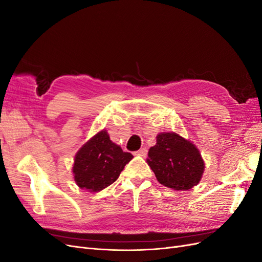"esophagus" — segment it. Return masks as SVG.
I'll list each match as a JSON object with an SVG mask.
<instances>
[{"instance_id": "1", "label": "esophagus", "mask_w": 262, "mask_h": 262, "mask_svg": "<svg viewBox=\"0 0 262 262\" xmlns=\"http://www.w3.org/2000/svg\"><path fill=\"white\" fill-rule=\"evenodd\" d=\"M137 155L141 156V157H145L147 155V149L146 148H141L137 152Z\"/></svg>"}]
</instances>
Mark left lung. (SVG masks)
Masks as SVG:
<instances>
[{
	"label": "left lung",
	"instance_id": "obj_1",
	"mask_svg": "<svg viewBox=\"0 0 262 262\" xmlns=\"http://www.w3.org/2000/svg\"><path fill=\"white\" fill-rule=\"evenodd\" d=\"M146 163L163 186L186 191L199 184L205 164L199 148L176 132H162L148 150Z\"/></svg>",
	"mask_w": 262,
	"mask_h": 262
}]
</instances>
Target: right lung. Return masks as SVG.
<instances>
[{
  "label": "right lung",
  "mask_w": 262,
  "mask_h": 262,
  "mask_svg": "<svg viewBox=\"0 0 262 262\" xmlns=\"http://www.w3.org/2000/svg\"><path fill=\"white\" fill-rule=\"evenodd\" d=\"M133 155L110 140L107 130L93 136L77 150L72 167L73 178L81 189L98 192L115 182Z\"/></svg>",
  "instance_id": "1"
}]
</instances>
